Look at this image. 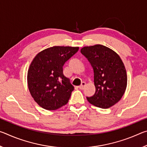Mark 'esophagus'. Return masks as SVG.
<instances>
[{
	"mask_svg": "<svg viewBox=\"0 0 147 147\" xmlns=\"http://www.w3.org/2000/svg\"><path fill=\"white\" fill-rule=\"evenodd\" d=\"M86 82H82L81 83V85L80 86H78V88L80 89H84V87L86 86Z\"/></svg>",
	"mask_w": 147,
	"mask_h": 147,
	"instance_id": "34e87169",
	"label": "esophagus"
}]
</instances>
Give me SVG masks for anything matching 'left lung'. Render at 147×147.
<instances>
[{
  "instance_id": "left-lung-1",
  "label": "left lung",
  "mask_w": 147,
  "mask_h": 147,
  "mask_svg": "<svg viewBox=\"0 0 147 147\" xmlns=\"http://www.w3.org/2000/svg\"><path fill=\"white\" fill-rule=\"evenodd\" d=\"M81 53L88 59L94 72L95 93L87 97L90 104L100 108H109L121 100L127 86L124 65L112 49L102 45L84 47Z\"/></svg>"
}]
</instances>
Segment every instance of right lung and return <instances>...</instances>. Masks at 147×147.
Masks as SVG:
<instances>
[{"instance_id":"obj_1","label":"right lung","mask_w":147,"mask_h":147,"mask_svg":"<svg viewBox=\"0 0 147 147\" xmlns=\"http://www.w3.org/2000/svg\"><path fill=\"white\" fill-rule=\"evenodd\" d=\"M79 47L54 46L41 51L30 65L27 82L34 100L47 110H55L68 102L74 86L63 74L64 63Z\"/></svg>"}]
</instances>
